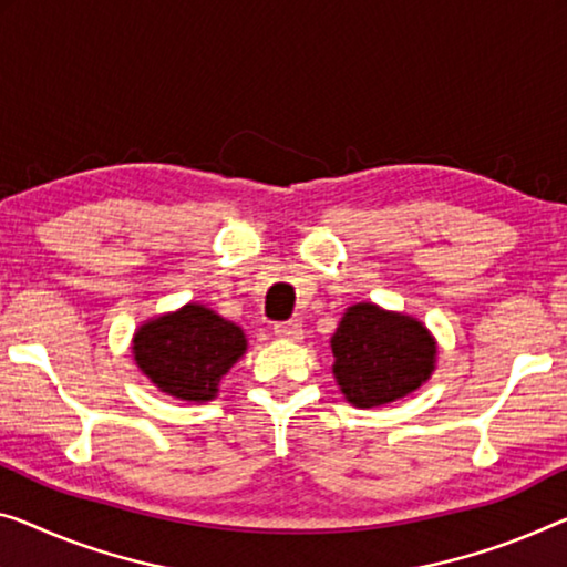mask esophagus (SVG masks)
Returning a JSON list of instances; mask_svg holds the SVG:
<instances>
[{"mask_svg":"<svg viewBox=\"0 0 567 567\" xmlns=\"http://www.w3.org/2000/svg\"><path fill=\"white\" fill-rule=\"evenodd\" d=\"M277 338H285V341H302V326L298 320H287V323H277L275 328Z\"/></svg>","mask_w":567,"mask_h":567,"instance_id":"obj_1","label":"esophagus"}]
</instances>
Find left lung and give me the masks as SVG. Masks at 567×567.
I'll list each match as a JSON object with an SVG mask.
<instances>
[{
  "mask_svg": "<svg viewBox=\"0 0 567 567\" xmlns=\"http://www.w3.org/2000/svg\"><path fill=\"white\" fill-rule=\"evenodd\" d=\"M333 377L353 408H379L408 396L435 369V338L417 318L374 302L346 308L331 338Z\"/></svg>",
  "mask_w": 567,
  "mask_h": 567,
  "instance_id": "left-lung-1",
  "label": "left lung"
}]
</instances>
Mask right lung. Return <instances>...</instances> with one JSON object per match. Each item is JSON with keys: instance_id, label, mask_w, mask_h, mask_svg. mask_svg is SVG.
I'll return each instance as SVG.
<instances>
[{"instance_id": "add662e5", "label": "right lung", "mask_w": 567, "mask_h": 567, "mask_svg": "<svg viewBox=\"0 0 567 567\" xmlns=\"http://www.w3.org/2000/svg\"><path fill=\"white\" fill-rule=\"evenodd\" d=\"M244 351L247 336L241 328L198 302L147 320L132 341L142 374L159 392L185 402L214 400L224 374Z\"/></svg>"}]
</instances>
